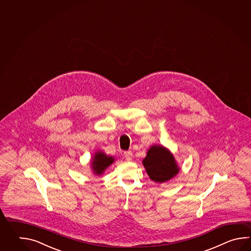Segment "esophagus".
I'll use <instances>...</instances> for the list:
<instances>
[{
    "mask_svg": "<svg viewBox=\"0 0 251 251\" xmlns=\"http://www.w3.org/2000/svg\"><path fill=\"white\" fill-rule=\"evenodd\" d=\"M124 155H125V158H126L127 160H132V158H133V152H132L131 151H125V152H124Z\"/></svg>",
    "mask_w": 251,
    "mask_h": 251,
    "instance_id": "esophagus-1",
    "label": "esophagus"
}]
</instances>
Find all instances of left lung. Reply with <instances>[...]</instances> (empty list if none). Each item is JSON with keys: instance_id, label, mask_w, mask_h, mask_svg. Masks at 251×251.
<instances>
[{"instance_id": "left-lung-1", "label": "left lung", "mask_w": 251, "mask_h": 251, "mask_svg": "<svg viewBox=\"0 0 251 251\" xmlns=\"http://www.w3.org/2000/svg\"><path fill=\"white\" fill-rule=\"evenodd\" d=\"M143 164L150 178L156 183L168 181L179 171L174 156L162 145H152L143 160Z\"/></svg>"}]
</instances>
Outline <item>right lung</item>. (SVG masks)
Instances as JSON below:
<instances>
[{"label":"right lung","instance_id":"1","mask_svg":"<svg viewBox=\"0 0 251 251\" xmlns=\"http://www.w3.org/2000/svg\"><path fill=\"white\" fill-rule=\"evenodd\" d=\"M115 159L107 156L103 151H97L91 160V170L95 175H101L109 166L112 164Z\"/></svg>","mask_w":251,"mask_h":251}]
</instances>
